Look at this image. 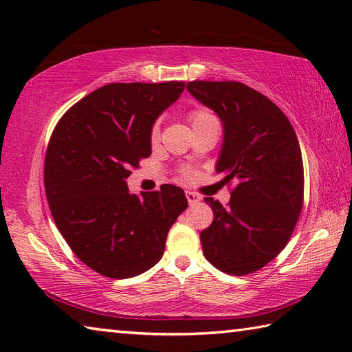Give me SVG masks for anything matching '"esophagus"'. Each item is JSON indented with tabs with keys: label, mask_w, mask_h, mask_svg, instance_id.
I'll return each instance as SVG.
<instances>
[{
	"label": "esophagus",
	"mask_w": 352,
	"mask_h": 352,
	"mask_svg": "<svg viewBox=\"0 0 352 352\" xmlns=\"http://www.w3.org/2000/svg\"><path fill=\"white\" fill-rule=\"evenodd\" d=\"M186 199H188V204L189 205H195V204H199V201L201 200V197H200L199 194L190 192V190H186Z\"/></svg>",
	"instance_id": "1"
}]
</instances>
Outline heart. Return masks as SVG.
<instances>
[{"label": "heart", "instance_id": "1", "mask_svg": "<svg viewBox=\"0 0 352 352\" xmlns=\"http://www.w3.org/2000/svg\"><path fill=\"white\" fill-rule=\"evenodd\" d=\"M189 119H190V124L195 126V124L211 121V119H214V116L211 115V113H208L205 110H195V111L190 113ZM157 136H158V126H155L153 130H152V138H157Z\"/></svg>", "mask_w": 352, "mask_h": 352}]
</instances>
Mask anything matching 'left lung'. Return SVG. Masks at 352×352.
<instances>
[{"label":"left lung","instance_id":"obj_1","mask_svg":"<svg viewBox=\"0 0 352 352\" xmlns=\"http://www.w3.org/2000/svg\"><path fill=\"white\" fill-rule=\"evenodd\" d=\"M188 91L220 118L216 172L236 182L228 206L212 197V223L200 233L205 258L230 275L269 264L289 242L302 208L301 148L287 116L241 82H189Z\"/></svg>","mask_w":352,"mask_h":352}]
</instances>
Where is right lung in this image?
Masks as SVG:
<instances>
[{"mask_svg": "<svg viewBox=\"0 0 352 352\" xmlns=\"http://www.w3.org/2000/svg\"><path fill=\"white\" fill-rule=\"evenodd\" d=\"M184 82L109 83L65 113L45 160L46 199L58 231L83 264L107 278L141 275L162 259L186 210L183 189L132 194L130 169L152 153V129Z\"/></svg>", "mask_w": 352, "mask_h": 352, "instance_id": "add662e5", "label": "right lung"}]
</instances>
